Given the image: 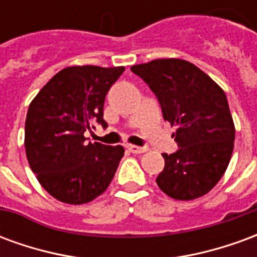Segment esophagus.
Returning <instances> with one entry per match:
<instances>
[{
	"instance_id": "34e87169",
	"label": "esophagus",
	"mask_w": 257,
	"mask_h": 257,
	"mask_svg": "<svg viewBox=\"0 0 257 257\" xmlns=\"http://www.w3.org/2000/svg\"><path fill=\"white\" fill-rule=\"evenodd\" d=\"M128 150L131 153H134V154H142V153H145L147 149L146 147H139V146H134V145H129L128 146Z\"/></svg>"
}]
</instances>
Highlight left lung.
<instances>
[{"label":"left lung","mask_w":257,"mask_h":257,"mask_svg":"<svg viewBox=\"0 0 257 257\" xmlns=\"http://www.w3.org/2000/svg\"><path fill=\"white\" fill-rule=\"evenodd\" d=\"M150 86L162 115L176 125L179 150L162 154L157 176L164 193L180 201L202 197L215 187L231 158L235 128L226 93L209 75L182 59H157L131 67Z\"/></svg>","instance_id":"obj_1"}]
</instances>
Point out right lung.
Instances as JSON below:
<instances>
[{
    "label": "right lung",
    "mask_w": 257,
    "mask_h": 257,
    "mask_svg": "<svg viewBox=\"0 0 257 257\" xmlns=\"http://www.w3.org/2000/svg\"><path fill=\"white\" fill-rule=\"evenodd\" d=\"M125 67L73 66L48 81L29 106L27 161L38 182L64 204H86L104 193L123 157L122 146L86 143L103 119L104 99Z\"/></svg>",
    "instance_id": "add662e5"
}]
</instances>
